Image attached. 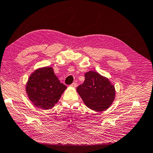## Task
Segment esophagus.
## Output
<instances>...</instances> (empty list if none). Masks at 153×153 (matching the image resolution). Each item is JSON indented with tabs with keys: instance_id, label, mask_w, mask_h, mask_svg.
I'll return each mask as SVG.
<instances>
[{
	"instance_id": "1",
	"label": "esophagus",
	"mask_w": 153,
	"mask_h": 153,
	"mask_svg": "<svg viewBox=\"0 0 153 153\" xmlns=\"http://www.w3.org/2000/svg\"><path fill=\"white\" fill-rule=\"evenodd\" d=\"M76 85H77V84H76V82H73V83H72V84L70 85V86H71V87H76Z\"/></svg>"
}]
</instances>
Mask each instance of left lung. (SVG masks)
<instances>
[{
    "instance_id": "1",
    "label": "left lung",
    "mask_w": 153,
    "mask_h": 153,
    "mask_svg": "<svg viewBox=\"0 0 153 153\" xmlns=\"http://www.w3.org/2000/svg\"><path fill=\"white\" fill-rule=\"evenodd\" d=\"M85 78L84 82L76 88L84 103L98 112L107 109L115 98L114 86L108 79L95 71L86 73Z\"/></svg>"
}]
</instances>
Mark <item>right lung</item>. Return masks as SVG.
Listing matches in <instances>:
<instances>
[{
	"label": "right lung",
	"mask_w": 153,
	"mask_h": 153,
	"mask_svg": "<svg viewBox=\"0 0 153 153\" xmlns=\"http://www.w3.org/2000/svg\"><path fill=\"white\" fill-rule=\"evenodd\" d=\"M67 87L61 83L50 67L39 69L30 75L26 87L30 100L41 109L52 108Z\"/></svg>",
	"instance_id": "1"
}]
</instances>
